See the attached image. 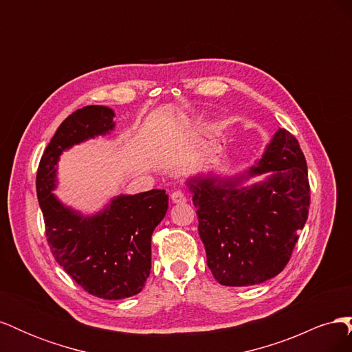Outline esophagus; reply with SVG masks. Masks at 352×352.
Returning <instances> with one entry per match:
<instances>
[{
  "label": "esophagus",
  "instance_id": "obj_1",
  "mask_svg": "<svg viewBox=\"0 0 352 352\" xmlns=\"http://www.w3.org/2000/svg\"><path fill=\"white\" fill-rule=\"evenodd\" d=\"M172 201L175 204H184V202H186V195L182 192V190H175L172 194Z\"/></svg>",
  "mask_w": 352,
  "mask_h": 352
}]
</instances>
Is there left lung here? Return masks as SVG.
<instances>
[{
	"mask_svg": "<svg viewBox=\"0 0 352 352\" xmlns=\"http://www.w3.org/2000/svg\"><path fill=\"white\" fill-rule=\"evenodd\" d=\"M261 174L258 183L246 185ZM186 185L207 264L220 285H258L285 269L310 207L307 163L295 136L278 129L247 170L197 175Z\"/></svg>",
	"mask_w": 352,
	"mask_h": 352,
	"instance_id": "obj_1",
	"label": "left lung"
}]
</instances>
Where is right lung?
I'll return each mask as SVG.
<instances>
[{"label":"right lung","mask_w":352,"mask_h":352,"mask_svg":"<svg viewBox=\"0 0 352 352\" xmlns=\"http://www.w3.org/2000/svg\"><path fill=\"white\" fill-rule=\"evenodd\" d=\"M114 111L88 105L63 122L41 158L36 194L48 245L56 261L85 291L102 300H123L142 291L151 270V235L167 212L168 195L151 189L113 197L85 214L54 194L61 154L74 145L110 135Z\"/></svg>","instance_id":"obj_1"}]
</instances>
